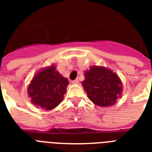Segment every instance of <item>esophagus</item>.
Returning <instances> with one entry per match:
<instances>
[{
    "mask_svg": "<svg viewBox=\"0 0 152 152\" xmlns=\"http://www.w3.org/2000/svg\"><path fill=\"white\" fill-rule=\"evenodd\" d=\"M72 84H78L79 80H72Z\"/></svg>",
    "mask_w": 152,
    "mask_h": 152,
    "instance_id": "1",
    "label": "esophagus"
}]
</instances>
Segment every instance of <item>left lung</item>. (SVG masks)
<instances>
[{"mask_svg": "<svg viewBox=\"0 0 152 152\" xmlns=\"http://www.w3.org/2000/svg\"><path fill=\"white\" fill-rule=\"evenodd\" d=\"M82 84L89 99L104 107L115 104L122 91V83L118 75L101 66H92L86 72Z\"/></svg>", "mask_w": 152, "mask_h": 152, "instance_id": "left-lung-1", "label": "left lung"}]
</instances>
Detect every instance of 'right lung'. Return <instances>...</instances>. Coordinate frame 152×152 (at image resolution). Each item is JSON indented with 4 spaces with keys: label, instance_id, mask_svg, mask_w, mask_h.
I'll return each instance as SVG.
<instances>
[{
    "label": "right lung",
    "instance_id": "obj_1",
    "mask_svg": "<svg viewBox=\"0 0 152 152\" xmlns=\"http://www.w3.org/2000/svg\"><path fill=\"white\" fill-rule=\"evenodd\" d=\"M69 81L56 70L54 65L42 69L34 76L28 87L32 103L50 110L59 105L66 93Z\"/></svg>",
    "mask_w": 152,
    "mask_h": 152
}]
</instances>
